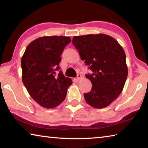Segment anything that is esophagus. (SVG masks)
I'll list each match as a JSON object with an SVG mask.
<instances>
[{
  "label": "esophagus",
  "mask_w": 148,
  "mask_h": 148,
  "mask_svg": "<svg viewBox=\"0 0 148 148\" xmlns=\"http://www.w3.org/2000/svg\"><path fill=\"white\" fill-rule=\"evenodd\" d=\"M82 76L80 74H77V77L76 78V80H77V81H79L80 79H82Z\"/></svg>",
  "instance_id": "esophagus-1"
}]
</instances>
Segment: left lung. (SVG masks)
Here are the masks:
<instances>
[{
  "label": "left lung",
  "instance_id": "8db88e82",
  "mask_svg": "<svg viewBox=\"0 0 148 148\" xmlns=\"http://www.w3.org/2000/svg\"><path fill=\"white\" fill-rule=\"evenodd\" d=\"M72 44L92 72L86 76L92 88L84 93V99L91 106L104 108L119 97L126 82L128 69L124 49L116 39L104 34L74 36Z\"/></svg>",
  "mask_w": 148,
  "mask_h": 148
}]
</instances>
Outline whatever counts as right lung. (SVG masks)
Segmentation results:
<instances>
[{"instance_id": "add662e5", "label": "right lung", "mask_w": 148, "mask_h": 148, "mask_svg": "<svg viewBox=\"0 0 148 148\" xmlns=\"http://www.w3.org/2000/svg\"><path fill=\"white\" fill-rule=\"evenodd\" d=\"M70 37H40L31 42L21 58L22 81L40 106L53 108L64 101L72 79L59 71L61 56Z\"/></svg>"}]
</instances>
